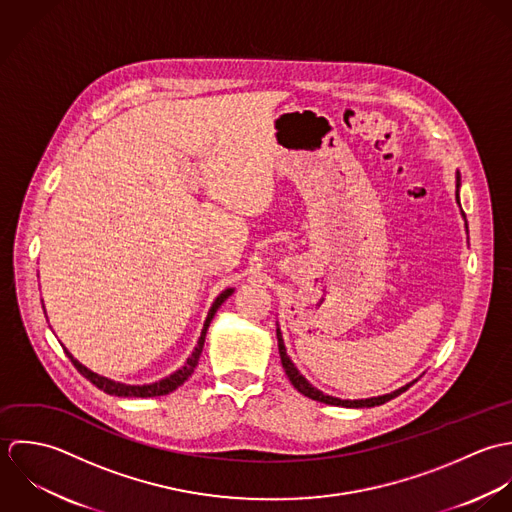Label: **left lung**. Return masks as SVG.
Segmentation results:
<instances>
[{
    "mask_svg": "<svg viewBox=\"0 0 512 512\" xmlns=\"http://www.w3.org/2000/svg\"><path fill=\"white\" fill-rule=\"evenodd\" d=\"M457 190H459V176H457ZM457 202H459V194H457ZM277 338H279V354H281V362H283V368H285V374L287 378L291 380V384L310 400H316V402H322V404H328V406H342V408H374V406H382L390 400H394L396 396H400L402 392H406L411 384L396 390L394 394H388V396H378V398H368V400H338V398H332V396H326L322 392H318L316 388H312L308 384L307 380L299 374V370L295 368V364L291 362V358L287 356V350H285V344H283V338H281V330L277 328Z\"/></svg>",
    "mask_w": 512,
    "mask_h": 512,
    "instance_id": "1",
    "label": "left lung"
}]
</instances>
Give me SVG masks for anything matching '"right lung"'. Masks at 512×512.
Returning a JSON list of instances; mask_svg holds the SVG:
<instances>
[{"label":"right lung","instance_id":"right-lung-1","mask_svg":"<svg viewBox=\"0 0 512 512\" xmlns=\"http://www.w3.org/2000/svg\"><path fill=\"white\" fill-rule=\"evenodd\" d=\"M231 293H233V289L223 291V293L215 299V303L211 305V308H209L207 318H205L202 336H200V340H198L196 350H194L192 356L188 358V362H186L180 370H176L172 376H168V378H164V380H160V382H156V384H150V386H126V384L108 380V378H103V376H99V374L87 370L79 360H75V358L71 356V352H69L67 348H63V350H65V354L69 356V360L73 362V366L79 370V374H83L91 384H95L99 390H103V392L110 394V396H120V398H156V396H166V394L178 390V388L194 374V370H196V366H198V360H200V354H202V350H204L207 326H209L213 314L217 312V308L221 307V303H223Z\"/></svg>","mask_w":512,"mask_h":512}]
</instances>
